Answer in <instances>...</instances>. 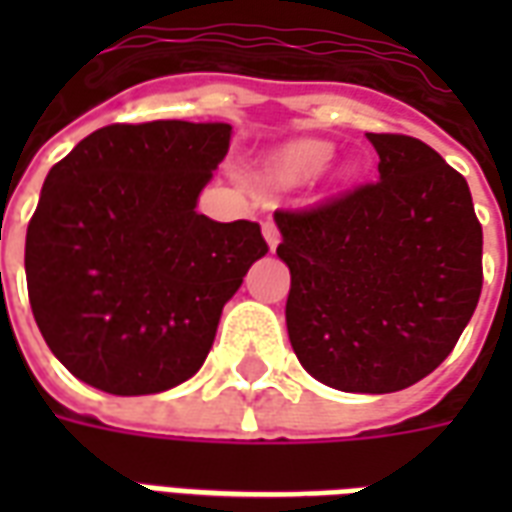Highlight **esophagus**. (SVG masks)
<instances>
[{"instance_id": "esophagus-1", "label": "esophagus", "mask_w": 512, "mask_h": 512, "mask_svg": "<svg viewBox=\"0 0 512 512\" xmlns=\"http://www.w3.org/2000/svg\"><path fill=\"white\" fill-rule=\"evenodd\" d=\"M263 235H266L268 246H271V249H277L279 227H277V222H274V219H266V222H263Z\"/></svg>"}]
</instances>
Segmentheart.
Listing matches in <instances>:
<instances>
[{"mask_svg": "<svg viewBox=\"0 0 512 512\" xmlns=\"http://www.w3.org/2000/svg\"><path fill=\"white\" fill-rule=\"evenodd\" d=\"M332 161V145L329 142H318V139H301L293 142L285 150H279L274 158V178L279 183H301V180L315 178L323 167Z\"/></svg>", "mask_w": 512, "mask_h": 512, "instance_id": "obj_1", "label": "heart"}]
</instances>
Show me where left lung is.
Masks as SVG:
<instances>
[{"mask_svg": "<svg viewBox=\"0 0 512 512\" xmlns=\"http://www.w3.org/2000/svg\"><path fill=\"white\" fill-rule=\"evenodd\" d=\"M378 178L274 213L290 345L321 384L384 395L450 356L483 290V227L461 172L406 134H367Z\"/></svg>", "mask_w": 512, "mask_h": 512, "instance_id": "1", "label": "left lung"}]
</instances>
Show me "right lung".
Returning a JSON list of instances; mask_svg holds the SVG:
<instances>
[{
	"instance_id": "1",
	"label": "right lung",
	"mask_w": 512,
	"mask_h": 512,
	"mask_svg": "<svg viewBox=\"0 0 512 512\" xmlns=\"http://www.w3.org/2000/svg\"><path fill=\"white\" fill-rule=\"evenodd\" d=\"M227 123H115L51 167L27 227V290L51 354L109 395L183 384L268 252L260 224L197 213Z\"/></svg>"
}]
</instances>
